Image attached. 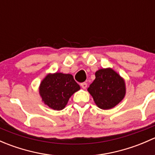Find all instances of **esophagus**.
<instances>
[{
  "instance_id": "1",
  "label": "esophagus",
  "mask_w": 155,
  "mask_h": 155,
  "mask_svg": "<svg viewBox=\"0 0 155 155\" xmlns=\"http://www.w3.org/2000/svg\"><path fill=\"white\" fill-rule=\"evenodd\" d=\"M80 85H81V87H82L83 89H85L87 86L86 82H82V83L80 84Z\"/></svg>"
}]
</instances>
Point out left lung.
Here are the masks:
<instances>
[{
    "label": "left lung",
    "mask_w": 155,
    "mask_h": 155,
    "mask_svg": "<svg viewBox=\"0 0 155 155\" xmlns=\"http://www.w3.org/2000/svg\"><path fill=\"white\" fill-rule=\"evenodd\" d=\"M87 91L95 104L102 109H109L119 104L126 93L124 81L112 69H101Z\"/></svg>",
    "instance_id": "1"
}]
</instances>
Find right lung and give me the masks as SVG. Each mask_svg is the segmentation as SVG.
<instances>
[{"label": "right lung", "instance_id": "right-lung-1", "mask_svg": "<svg viewBox=\"0 0 155 155\" xmlns=\"http://www.w3.org/2000/svg\"><path fill=\"white\" fill-rule=\"evenodd\" d=\"M80 87L70 74H48L40 85V94L46 105L54 110H61L70 97Z\"/></svg>", "mask_w": 155, "mask_h": 155}]
</instances>
